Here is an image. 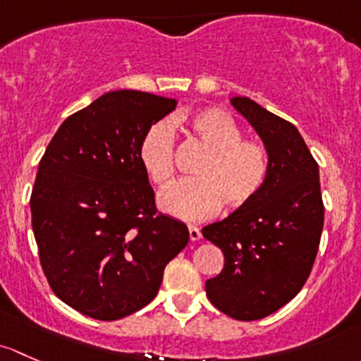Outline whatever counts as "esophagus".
Here are the masks:
<instances>
[{
	"mask_svg": "<svg viewBox=\"0 0 361 361\" xmlns=\"http://www.w3.org/2000/svg\"><path fill=\"white\" fill-rule=\"evenodd\" d=\"M189 238H191V241H198L202 240V231H200L196 226H189Z\"/></svg>",
	"mask_w": 361,
	"mask_h": 361,
	"instance_id": "34e87169",
	"label": "esophagus"
}]
</instances>
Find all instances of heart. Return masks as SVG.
Masks as SVG:
<instances>
[{"mask_svg": "<svg viewBox=\"0 0 361 361\" xmlns=\"http://www.w3.org/2000/svg\"><path fill=\"white\" fill-rule=\"evenodd\" d=\"M188 130L207 147L192 179L176 182L159 192L158 205L182 221H202L219 210L250 203L261 192L269 172L267 151L259 142L241 139L240 125L222 109H205L189 118ZM139 161L156 185L172 180L173 132L169 121L147 128L139 144Z\"/></svg>", "mask_w": 361, "mask_h": 361, "instance_id": "obj_1", "label": "heart"}]
</instances>
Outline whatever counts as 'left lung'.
<instances>
[{
    "mask_svg": "<svg viewBox=\"0 0 361 361\" xmlns=\"http://www.w3.org/2000/svg\"><path fill=\"white\" fill-rule=\"evenodd\" d=\"M229 102L261 137L269 172L250 203L202 229L224 254V267L205 290L219 311L252 322L280 310L306 283L322 238L323 202L318 163L299 130L248 97Z\"/></svg>",
    "mask_w": 361,
    "mask_h": 361,
    "instance_id": "8db88e82",
    "label": "left lung"
}]
</instances>
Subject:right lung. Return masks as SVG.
Returning <instances> with one entry per match:
<instances>
[{
	"instance_id": "right-lung-1",
	"label": "right lung",
	"mask_w": 361,
	"mask_h": 361,
	"mask_svg": "<svg viewBox=\"0 0 361 361\" xmlns=\"http://www.w3.org/2000/svg\"><path fill=\"white\" fill-rule=\"evenodd\" d=\"M176 99L107 92L71 114L48 144L31 195L32 231L55 295L111 322L154 299L188 245L184 222L158 214L139 144Z\"/></svg>"
}]
</instances>
